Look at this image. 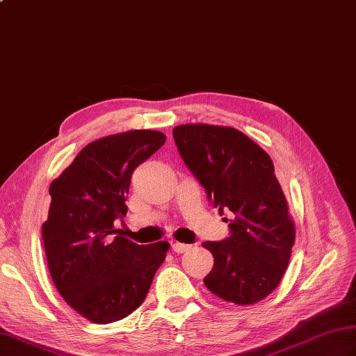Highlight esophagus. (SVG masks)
Listing matches in <instances>:
<instances>
[{
  "mask_svg": "<svg viewBox=\"0 0 356 356\" xmlns=\"http://www.w3.org/2000/svg\"><path fill=\"white\" fill-rule=\"evenodd\" d=\"M191 246L190 245H186V243H179V241H174V243L171 245V249L174 252H177V254H184V252H186L188 249H190Z\"/></svg>",
  "mask_w": 356,
  "mask_h": 356,
  "instance_id": "1",
  "label": "esophagus"
}]
</instances>
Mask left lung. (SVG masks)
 <instances>
[{"instance_id":"left-lung-1","label":"left lung","mask_w":356,"mask_h":356,"mask_svg":"<svg viewBox=\"0 0 356 356\" xmlns=\"http://www.w3.org/2000/svg\"><path fill=\"white\" fill-rule=\"evenodd\" d=\"M180 156L223 216L231 236L202 246L214 257L208 291L238 306L264 300L282 282L295 243V225L274 163L232 127L185 124L172 130Z\"/></svg>"}]
</instances>
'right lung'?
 Returning <instances> with one entry per match:
<instances>
[{
  "label": "right lung",
  "mask_w": 356,
  "mask_h": 356,
  "mask_svg": "<svg viewBox=\"0 0 356 356\" xmlns=\"http://www.w3.org/2000/svg\"><path fill=\"white\" fill-rule=\"evenodd\" d=\"M166 136L131 130L90 142L50 184L42 241L50 277L65 303L88 321L125 318L145 300L168 241L149 246L115 236L127 214L136 166L154 154Z\"/></svg>",
  "instance_id": "add662e5"
}]
</instances>
